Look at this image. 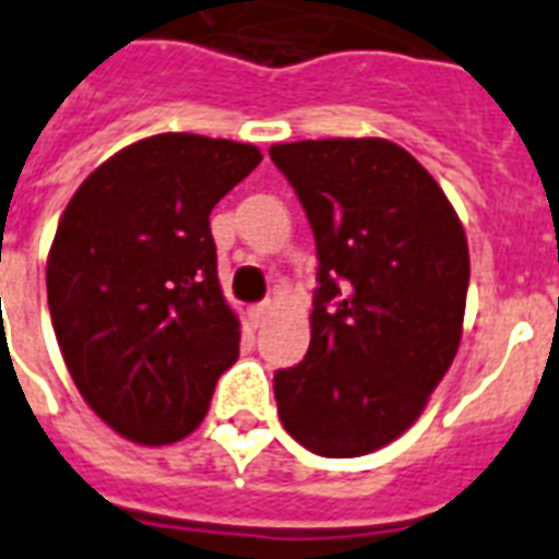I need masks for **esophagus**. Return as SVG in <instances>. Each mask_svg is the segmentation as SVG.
Segmentation results:
<instances>
[{
	"mask_svg": "<svg viewBox=\"0 0 559 559\" xmlns=\"http://www.w3.org/2000/svg\"><path fill=\"white\" fill-rule=\"evenodd\" d=\"M271 311H274V302H259V306H253V309H250V320H253L257 326H262Z\"/></svg>",
	"mask_w": 559,
	"mask_h": 559,
	"instance_id": "esophagus-1",
	"label": "esophagus"
}]
</instances>
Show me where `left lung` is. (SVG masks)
I'll return each instance as SVG.
<instances>
[{
    "mask_svg": "<svg viewBox=\"0 0 559 559\" xmlns=\"http://www.w3.org/2000/svg\"><path fill=\"white\" fill-rule=\"evenodd\" d=\"M318 245L309 353L276 370L285 431L358 457L408 431L464 335L469 248L437 180L396 142L271 145Z\"/></svg>",
    "mask_w": 559,
    "mask_h": 559,
    "instance_id": "1",
    "label": "left lung"
}]
</instances>
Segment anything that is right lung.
I'll use <instances>...</instances> for the list:
<instances>
[{
    "instance_id": "right-lung-1",
    "label": "right lung",
    "mask_w": 559,
    "mask_h": 559,
    "mask_svg": "<svg viewBox=\"0 0 559 559\" xmlns=\"http://www.w3.org/2000/svg\"><path fill=\"white\" fill-rule=\"evenodd\" d=\"M259 163L248 142L157 133L95 168L60 215L51 326L86 405L133 443L194 431L239 358L210 212Z\"/></svg>"
}]
</instances>
